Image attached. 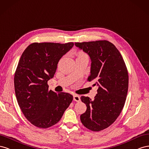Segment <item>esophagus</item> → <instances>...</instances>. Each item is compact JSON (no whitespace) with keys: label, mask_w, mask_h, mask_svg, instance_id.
<instances>
[{"label":"esophagus","mask_w":149,"mask_h":149,"mask_svg":"<svg viewBox=\"0 0 149 149\" xmlns=\"http://www.w3.org/2000/svg\"><path fill=\"white\" fill-rule=\"evenodd\" d=\"M73 99H74V100H75L76 102H79L80 100V97L79 95H74Z\"/></svg>","instance_id":"esophagus-1"}]
</instances>
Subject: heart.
Listing matches in <instances>:
<instances>
[{
  "label": "heart",
  "instance_id": "b5f03b06",
  "mask_svg": "<svg viewBox=\"0 0 149 149\" xmlns=\"http://www.w3.org/2000/svg\"><path fill=\"white\" fill-rule=\"evenodd\" d=\"M84 55H86L84 52H79L78 56H84Z\"/></svg>",
  "mask_w": 149,
  "mask_h": 149
}]
</instances>
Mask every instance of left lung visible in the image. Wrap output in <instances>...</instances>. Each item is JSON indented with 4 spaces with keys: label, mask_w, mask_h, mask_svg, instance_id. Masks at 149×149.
Returning a JSON list of instances; mask_svg holds the SVG:
<instances>
[{
    "label": "left lung",
    "mask_w": 149,
    "mask_h": 149,
    "mask_svg": "<svg viewBox=\"0 0 149 149\" xmlns=\"http://www.w3.org/2000/svg\"><path fill=\"white\" fill-rule=\"evenodd\" d=\"M75 45L87 53L91 60L89 82L99 86L92 100L80 97L87 110L80 120L87 129L99 132L116 121L124 107L129 87V75L119 51L107 40L75 42Z\"/></svg>",
    "instance_id": "1"
}]
</instances>
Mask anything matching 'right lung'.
<instances>
[{"label":"right lung","instance_id":"obj_1","mask_svg":"<svg viewBox=\"0 0 149 149\" xmlns=\"http://www.w3.org/2000/svg\"><path fill=\"white\" fill-rule=\"evenodd\" d=\"M74 45L35 42L21 56L14 75L15 92L21 110L32 125L46 129L56 124L73 100L69 93L49 90L47 82Z\"/></svg>","mask_w":149,"mask_h":149}]
</instances>
